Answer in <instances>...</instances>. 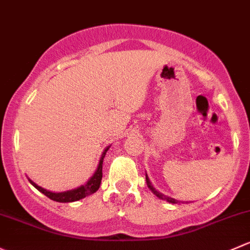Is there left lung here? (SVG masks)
Returning a JSON list of instances; mask_svg holds the SVG:
<instances>
[{
    "instance_id": "left-lung-1",
    "label": "left lung",
    "mask_w": 250,
    "mask_h": 250,
    "mask_svg": "<svg viewBox=\"0 0 250 250\" xmlns=\"http://www.w3.org/2000/svg\"><path fill=\"white\" fill-rule=\"evenodd\" d=\"M146 181H147V186H148V188L151 189L152 191H153L154 194H156L157 196H158V198H160V199H164V200H167V201H169V202H171V204H178V200H176V199H172V198H167V196H165V195H163L162 193H159V191H157L156 189H154L153 187H152V185L151 183H149V180H148V177H147V175H146Z\"/></svg>"
}]
</instances>
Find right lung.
Returning <instances> with one entry per match:
<instances>
[{"mask_svg":"<svg viewBox=\"0 0 250 250\" xmlns=\"http://www.w3.org/2000/svg\"><path fill=\"white\" fill-rule=\"evenodd\" d=\"M107 149H109V147H107V148L103 152V154H102V158H101V162H99L98 169H97V171L94 172V175L92 176L91 180L88 181L86 185L81 186V187H79L77 189H73V190H68V191H63V193H52V191H49V190H46V189H43L42 187H39V186H37L36 183L32 182L31 180H28V181H30L31 185H32L33 187L38 189L41 193H43L44 195H46L49 199H51V200L57 201V202L78 201V200H80V199L86 198L87 195L93 194L94 191L98 190L99 186H101V182H102V177H103V159H104L105 154H106Z\"/></svg>","mask_w":250,"mask_h":250,"instance_id":"1","label":"right lung"}]
</instances>
